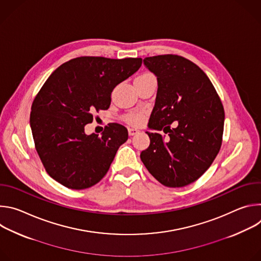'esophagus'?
<instances>
[{
  "instance_id": "obj_1",
  "label": "esophagus",
  "mask_w": 261,
  "mask_h": 261,
  "mask_svg": "<svg viewBox=\"0 0 261 261\" xmlns=\"http://www.w3.org/2000/svg\"><path fill=\"white\" fill-rule=\"evenodd\" d=\"M138 132H139V130L136 129V128H128V133H129L130 136H133V135L137 134Z\"/></svg>"
}]
</instances>
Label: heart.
Instances as JSON below:
<instances>
[{
	"instance_id": "heart-1",
	"label": "heart",
	"mask_w": 261,
	"mask_h": 261,
	"mask_svg": "<svg viewBox=\"0 0 261 261\" xmlns=\"http://www.w3.org/2000/svg\"><path fill=\"white\" fill-rule=\"evenodd\" d=\"M148 76H153V74L150 73H144L139 75L137 79H143V77H148ZM143 120V114L140 113V111H133V113H130L125 116V121L131 125H138L142 122Z\"/></svg>"
}]
</instances>
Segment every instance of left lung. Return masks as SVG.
<instances>
[{
	"mask_svg": "<svg viewBox=\"0 0 261 261\" xmlns=\"http://www.w3.org/2000/svg\"><path fill=\"white\" fill-rule=\"evenodd\" d=\"M143 63L158 81L148 127L165 134L146 132L151 143L140 159L162 185L185 187L207 170L220 151L224 107L206 74L190 60L161 55Z\"/></svg>",
	"mask_w": 261,
	"mask_h": 261,
	"instance_id": "1",
	"label": "left lung"
}]
</instances>
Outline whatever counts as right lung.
<instances>
[{"instance_id": "1", "label": "right lung", "mask_w": 261, "mask_h": 261, "mask_svg": "<svg viewBox=\"0 0 261 261\" xmlns=\"http://www.w3.org/2000/svg\"><path fill=\"white\" fill-rule=\"evenodd\" d=\"M141 58L79 57L59 68L36 95L30 125L36 151L46 172L73 190H83L107 173L128 131L111 123L101 136L86 135L95 111L108 109L111 92L136 72Z\"/></svg>"}]
</instances>
